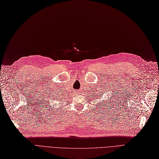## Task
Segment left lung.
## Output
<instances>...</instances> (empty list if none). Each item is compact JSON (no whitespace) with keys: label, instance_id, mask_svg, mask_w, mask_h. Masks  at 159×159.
<instances>
[{"label":"left lung","instance_id":"8db88e82","mask_svg":"<svg viewBox=\"0 0 159 159\" xmlns=\"http://www.w3.org/2000/svg\"><path fill=\"white\" fill-rule=\"evenodd\" d=\"M107 91V89H105V91H104V92H102V93H101L99 95V99H100L101 98H102L103 97V96H104V93H105V91ZM109 92H110V91H109ZM111 93V92H110ZM99 94V93H98ZM106 96H107V99H105V101H102H102H99V102H102V104H103H103H105V106H106V105H109H109H111V102H110V101H113V100H111V99H113V98H113V95H106ZM102 106L103 107V105H102ZM100 108V107H99Z\"/></svg>","mask_w":159,"mask_h":159}]
</instances>
